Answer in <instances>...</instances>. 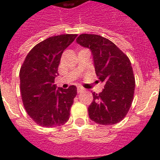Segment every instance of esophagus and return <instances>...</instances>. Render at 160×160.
<instances>
[{"mask_svg": "<svg viewBox=\"0 0 160 160\" xmlns=\"http://www.w3.org/2000/svg\"><path fill=\"white\" fill-rule=\"evenodd\" d=\"M83 91V89L82 87H78V94H81L82 92Z\"/></svg>", "mask_w": 160, "mask_h": 160, "instance_id": "1", "label": "esophagus"}]
</instances>
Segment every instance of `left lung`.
Wrapping results in <instances>:
<instances>
[{"instance_id": "left-lung-1", "label": "left lung", "mask_w": 160, "mask_h": 160, "mask_svg": "<svg viewBox=\"0 0 160 160\" xmlns=\"http://www.w3.org/2000/svg\"><path fill=\"white\" fill-rule=\"evenodd\" d=\"M77 42L91 50L94 69L104 89L93 93L89 117L96 123L113 125L121 122L131 108L135 80L130 59L112 42L96 34H81Z\"/></svg>"}]
</instances>
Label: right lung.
Returning a JSON list of instances; mask_svg holds the SVG:
<instances>
[{
    "label": "right lung",
    "instance_id": "1",
    "mask_svg": "<svg viewBox=\"0 0 160 160\" xmlns=\"http://www.w3.org/2000/svg\"><path fill=\"white\" fill-rule=\"evenodd\" d=\"M77 34H61L42 41L27 54L20 70V88L25 111L39 126L54 128L69 120L77 87L54 84L63 51Z\"/></svg>",
    "mask_w": 160,
    "mask_h": 160
}]
</instances>
